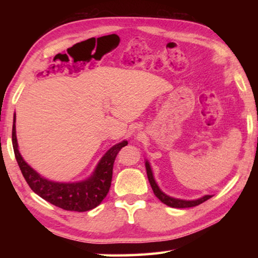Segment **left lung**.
I'll use <instances>...</instances> for the list:
<instances>
[{
  "instance_id": "left-lung-1",
  "label": "left lung",
  "mask_w": 258,
  "mask_h": 258,
  "mask_svg": "<svg viewBox=\"0 0 258 258\" xmlns=\"http://www.w3.org/2000/svg\"><path fill=\"white\" fill-rule=\"evenodd\" d=\"M146 169H147V175H148V180L150 182V185L154 190V194L156 195V197L158 198L161 203H164L165 205H167L169 207H174V208H187V207H195L198 206V205L203 204L204 202H206L209 198H212V195H205L203 197H200L198 199H194V200H185V199H178V198H174L171 197V196L166 195L165 192L161 191L160 187L157 184V182L154 177V173H152L150 163L146 159Z\"/></svg>"
}]
</instances>
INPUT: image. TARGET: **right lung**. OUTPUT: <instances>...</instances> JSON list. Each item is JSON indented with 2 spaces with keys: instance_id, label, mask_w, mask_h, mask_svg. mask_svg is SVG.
Listing matches in <instances>:
<instances>
[{
  "instance_id": "obj_1",
  "label": "right lung",
  "mask_w": 258,
  "mask_h": 258,
  "mask_svg": "<svg viewBox=\"0 0 258 258\" xmlns=\"http://www.w3.org/2000/svg\"><path fill=\"white\" fill-rule=\"evenodd\" d=\"M124 140L112 146L95 166L93 173L83 181L77 182H55L42 176L26 163L20 155L16 134V113L12 126V146L20 171L26 182L35 194L46 202L60 207L64 211L87 212L95 208L106 198L111 185L113 161L121 148L127 146Z\"/></svg>"
}]
</instances>
